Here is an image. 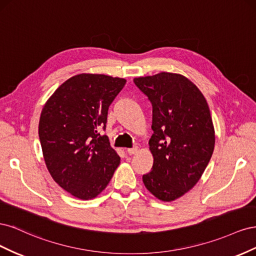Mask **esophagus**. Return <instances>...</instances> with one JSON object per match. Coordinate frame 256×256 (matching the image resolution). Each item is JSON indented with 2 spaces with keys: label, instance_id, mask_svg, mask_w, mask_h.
Returning a JSON list of instances; mask_svg holds the SVG:
<instances>
[{
  "label": "esophagus",
  "instance_id": "obj_1",
  "mask_svg": "<svg viewBox=\"0 0 256 256\" xmlns=\"http://www.w3.org/2000/svg\"><path fill=\"white\" fill-rule=\"evenodd\" d=\"M138 146H134V147H132V148H127L126 150V152H127V154H134L136 152H138Z\"/></svg>",
  "mask_w": 256,
  "mask_h": 256
}]
</instances>
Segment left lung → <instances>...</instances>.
I'll return each mask as SVG.
<instances>
[{"label": "left lung", "mask_w": 256, "mask_h": 256, "mask_svg": "<svg viewBox=\"0 0 256 256\" xmlns=\"http://www.w3.org/2000/svg\"><path fill=\"white\" fill-rule=\"evenodd\" d=\"M134 82L152 106L154 164L143 182L157 198L171 202L194 187L212 156L210 111L200 90L182 74L160 72Z\"/></svg>", "instance_id": "8db88e82"}]
</instances>
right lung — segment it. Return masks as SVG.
<instances>
[{"mask_svg":"<svg viewBox=\"0 0 256 256\" xmlns=\"http://www.w3.org/2000/svg\"><path fill=\"white\" fill-rule=\"evenodd\" d=\"M125 84L106 74H76L42 111L38 134L46 166L54 182L76 198H96L120 166V156L99 129H106L109 106Z\"/></svg>","mask_w":256,"mask_h":256,"instance_id":"1","label":"right lung"}]
</instances>
